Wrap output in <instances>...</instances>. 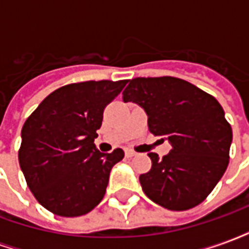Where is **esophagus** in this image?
<instances>
[{
  "mask_svg": "<svg viewBox=\"0 0 249 249\" xmlns=\"http://www.w3.org/2000/svg\"><path fill=\"white\" fill-rule=\"evenodd\" d=\"M125 156L128 157V159H132L133 156H136V152L132 151V149H126L125 151Z\"/></svg>",
  "mask_w": 249,
  "mask_h": 249,
  "instance_id": "obj_1",
  "label": "esophagus"
}]
</instances>
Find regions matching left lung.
I'll use <instances>...</instances> for the list:
<instances>
[{"instance_id":"left-lung-1","label":"left lung","mask_w":249,"mask_h":249,"mask_svg":"<svg viewBox=\"0 0 249 249\" xmlns=\"http://www.w3.org/2000/svg\"><path fill=\"white\" fill-rule=\"evenodd\" d=\"M124 103L139 104L148 128L168 140L172 149L162 159L148 153L152 168L140 176L152 201L171 211L203 203L230 162L232 128L219 101L176 77H137L123 92Z\"/></svg>"}]
</instances>
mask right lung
Masks as SVG:
<instances>
[{"label": "right lung", "mask_w": 249, "mask_h": 249, "mask_svg": "<svg viewBox=\"0 0 249 249\" xmlns=\"http://www.w3.org/2000/svg\"><path fill=\"white\" fill-rule=\"evenodd\" d=\"M126 82L103 80L58 88L25 121L19 167L37 201L52 213L82 216L103 200L110 169L124 159V151L101 153L94 139L104 109Z\"/></svg>", "instance_id": "obj_1"}]
</instances>
